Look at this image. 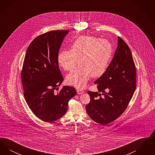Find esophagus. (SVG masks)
I'll return each mask as SVG.
<instances>
[{
	"instance_id": "obj_1",
	"label": "esophagus",
	"mask_w": 155,
	"mask_h": 155,
	"mask_svg": "<svg viewBox=\"0 0 155 155\" xmlns=\"http://www.w3.org/2000/svg\"><path fill=\"white\" fill-rule=\"evenodd\" d=\"M77 94H82L84 93V91L82 90V89H77Z\"/></svg>"
}]
</instances>
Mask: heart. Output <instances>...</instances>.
Instances as JSON below:
<instances>
[{
	"instance_id": "heart-1",
	"label": "heart",
	"mask_w": 155,
	"mask_h": 155,
	"mask_svg": "<svg viewBox=\"0 0 155 155\" xmlns=\"http://www.w3.org/2000/svg\"><path fill=\"white\" fill-rule=\"evenodd\" d=\"M112 52V45L107 39L82 35L72 43L70 50L59 52L58 61L64 70L71 71L79 60L81 66L68 74L66 80L69 85L82 88L91 77H99L104 73Z\"/></svg>"
}]
</instances>
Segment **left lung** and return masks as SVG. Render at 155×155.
Instances as JSON below:
<instances>
[{
	"label": "left lung",
	"instance_id": "8db88e82",
	"mask_svg": "<svg viewBox=\"0 0 155 155\" xmlns=\"http://www.w3.org/2000/svg\"><path fill=\"white\" fill-rule=\"evenodd\" d=\"M94 83L102 94L88 92L91 101L86 110L94 121L106 125L124 113L136 88V68L132 53L120 37L110 64Z\"/></svg>",
	"mask_w": 155,
	"mask_h": 155
}]
</instances>
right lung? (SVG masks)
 <instances>
[{
  "instance_id": "right-lung-1",
  "label": "right lung",
  "mask_w": 155,
  "mask_h": 155,
  "mask_svg": "<svg viewBox=\"0 0 155 155\" xmlns=\"http://www.w3.org/2000/svg\"><path fill=\"white\" fill-rule=\"evenodd\" d=\"M68 30L46 32L35 38L27 48L21 71L24 96L38 118L50 123L63 117L68 102L77 94L75 89L58 87L63 81L58 55Z\"/></svg>"
}]
</instances>
